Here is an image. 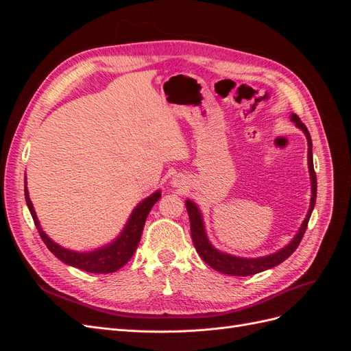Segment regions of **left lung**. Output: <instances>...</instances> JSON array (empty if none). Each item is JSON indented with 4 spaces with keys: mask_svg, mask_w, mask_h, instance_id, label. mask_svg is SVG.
<instances>
[{
    "mask_svg": "<svg viewBox=\"0 0 351 351\" xmlns=\"http://www.w3.org/2000/svg\"><path fill=\"white\" fill-rule=\"evenodd\" d=\"M290 120L295 124V127H299L307 139V165H309L312 196H311L309 210H307L306 218L303 219L299 231L295 232L293 240L289 244H285L282 249L274 252L271 254H265V256H261V258H240V256H234V254L218 250L208 239L204 215H202L199 206L195 204L193 200H190V199L186 200V209H187L189 219H190V231H192V239H193L196 252L199 253V256L215 271H219V272L227 274V275H234V277H249V275H254V274H259L262 271L271 269L289 258L290 254L297 249V246H299L303 236H304V231L307 228V222H309V218L312 215V210L315 208V202H316V174L313 169L312 139H311L309 130L306 129V125L300 121L299 117H297L295 114H291Z\"/></svg>",
    "mask_w": 351,
    "mask_h": 351,
    "instance_id": "obj_1",
    "label": "left lung"
}]
</instances>
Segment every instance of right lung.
I'll use <instances>...</instances> for the list:
<instances>
[{
    "label": "right lung",
    "instance_id": "1",
    "mask_svg": "<svg viewBox=\"0 0 351 351\" xmlns=\"http://www.w3.org/2000/svg\"><path fill=\"white\" fill-rule=\"evenodd\" d=\"M25 197H26L27 208L30 210V215L34 218L35 226L39 231L40 239L44 240L49 252L54 253L56 258H58L61 262L70 265V267L79 268L86 272L111 274L124 267V265L129 262L130 258L134 254L137 246H139L146 217L151 212L152 206L158 202V199L161 197V190H156V192H154L151 196L145 197L142 202L137 204V206L132 210L129 219H127L124 228L112 241L107 243L105 246H101L98 249L89 250V252H77V250H70V249L62 247L58 243L52 240L44 230H42L34 204H32V200L29 197L27 182H25Z\"/></svg>",
    "mask_w": 351,
    "mask_h": 351
}]
</instances>
